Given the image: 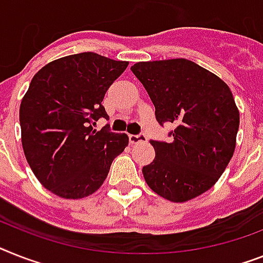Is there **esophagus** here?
Masks as SVG:
<instances>
[{
    "instance_id": "34e87169",
    "label": "esophagus",
    "mask_w": 263,
    "mask_h": 263,
    "mask_svg": "<svg viewBox=\"0 0 263 263\" xmlns=\"http://www.w3.org/2000/svg\"><path fill=\"white\" fill-rule=\"evenodd\" d=\"M129 140H130V144H138V142H145L147 138L144 133H140V134H130Z\"/></svg>"
}]
</instances>
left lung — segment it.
I'll return each mask as SVG.
<instances>
[{
    "instance_id": "8db88e82",
    "label": "left lung",
    "mask_w": 263,
    "mask_h": 263,
    "mask_svg": "<svg viewBox=\"0 0 263 263\" xmlns=\"http://www.w3.org/2000/svg\"><path fill=\"white\" fill-rule=\"evenodd\" d=\"M132 71L144 84L160 125L173 123L171 142L151 140L156 157L142 168L152 191L183 203L204 194L233 157L239 111L230 87L186 59L140 62Z\"/></svg>"
}]
</instances>
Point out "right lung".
Listing matches in <instances>:
<instances>
[{"instance_id": "right-lung-1", "label": "right lung", "mask_w": 263, "mask_h": 263, "mask_svg": "<svg viewBox=\"0 0 263 263\" xmlns=\"http://www.w3.org/2000/svg\"><path fill=\"white\" fill-rule=\"evenodd\" d=\"M127 64L83 52L48 63L30 82L20 106L21 142L30 169L52 194H94L129 144L127 134L108 125L92 129L108 118L102 101Z\"/></svg>"}]
</instances>
